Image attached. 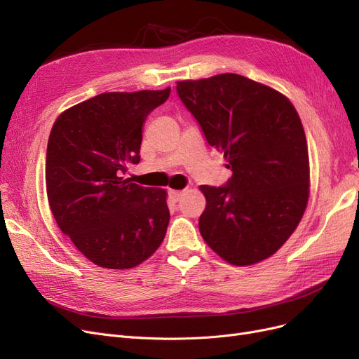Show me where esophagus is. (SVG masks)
<instances>
[{"label":"esophagus","mask_w":359,"mask_h":359,"mask_svg":"<svg viewBox=\"0 0 359 359\" xmlns=\"http://www.w3.org/2000/svg\"><path fill=\"white\" fill-rule=\"evenodd\" d=\"M170 195H171L172 200L179 201L180 198H182V195H183V191H170Z\"/></svg>","instance_id":"obj_1"}]
</instances>
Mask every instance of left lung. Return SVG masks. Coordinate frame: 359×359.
<instances>
[{"mask_svg":"<svg viewBox=\"0 0 359 359\" xmlns=\"http://www.w3.org/2000/svg\"><path fill=\"white\" fill-rule=\"evenodd\" d=\"M176 90L232 170L223 187H200L204 241L236 266L271 257L308 205L309 155L297 111L280 91L236 74L179 81Z\"/></svg>","mask_w":359,"mask_h":359,"instance_id":"left-lung-1","label":"left lung"}]
</instances>
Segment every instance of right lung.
I'll return each mask as SVG.
<instances>
[{
    "instance_id": "1",
    "label": "right lung",
    "mask_w": 359,
    "mask_h": 359,
    "mask_svg": "<svg viewBox=\"0 0 359 359\" xmlns=\"http://www.w3.org/2000/svg\"><path fill=\"white\" fill-rule=\"evenodd\" d=\"M165 90L102 93L59 115L46 159L51 213L60 231L97 266L135 268L161 245L167 192L123 179L139 164L143 124Z\"/></svg>"
}]
</instances>
